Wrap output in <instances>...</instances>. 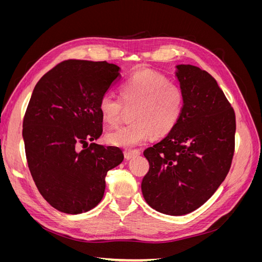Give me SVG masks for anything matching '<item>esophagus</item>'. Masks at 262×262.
<instances>
[{
    "instance_id": "34e87169",
    "label": "esophagus",
    "mask_w": 262,
    "mask_h": 262,
    "mask_svg": "<svg viewBox=\"0 0 262 262\" xmlns=\"http://www.w3.org/2000/svg\"><path fill=\"white\" fill-rule=\"evenodd\" d=\"M139 155H140V152L138 149H125L124 150L125 160H131V158H134Z\"/></svg>"
}]
</instances>
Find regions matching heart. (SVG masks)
I'll return each instance as SVG.
<instances>
[{
    "label": "heart",
    "mask_w": 262,
    "mask_h": 262,
    "mask_svg": "<svg viewBox=\"0 0 262 262\" xmlns=\"http://www.w3.org/2000/svg\"><path fill=\"white\" fill-rule=\"evenodd\" d=\"M121 100L102 95L98 109L102 120L110 126L122 121L125 108H134V123L109 132L106 141L119 147H133L150 137H164L178 123L184 110L185 96L179 86L152 70L142 69L129 76L120 86Z\"/></svg>",
    "instance_id": "heart-1"
}]
</instances>
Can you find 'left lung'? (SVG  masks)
<instances>
[{"mask_svg":"<svg viewBox=\"0 0 262 262\" xmlns=\"http://www.w3.org/2000/svg\"><path fill=\"white\" fill-rule=\"evenodd\" d=\"M176 68L184 110L167 137L144 150L149 169L141 185L149 207L167 215L207 202L228 173L235 148L234 109L214 77L190 64Z\"/></svg>","mask_w":262,"mask_h":262,"instance_id":"left-lung-1","label":"left lung"}]
</instances>
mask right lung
<instances>
[{"mask_svg": "<svg viewBox=\"0 0 262 262\" xmlns=\"http://www.w3.org/2000/svg\"><path fill=\"white\" fill-rule=\"evenodd\" d=\"M119 71L106 61L67 60L47 72L31 94L23 121L28 167L43 199L60 212L96 207L107 172L123 161L119 147L84 146L101 136L98 102L120 78Z\"/></svg>", "mask_w": 262, "mask_h": 262, "instance_id": "add662e5", "label": "right lung"}]
</instances>
